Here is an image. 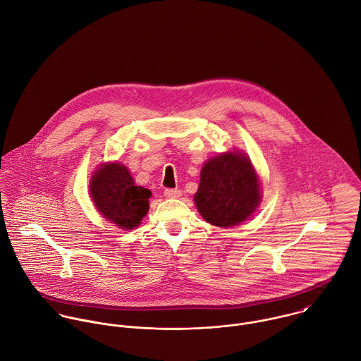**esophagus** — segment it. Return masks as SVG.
I'll return each mask as SVG.
<instances>
[{
	"label": "esophagus",
	"instance_id": "1",
	"mask_svg": "<svg viewBox=\"0 0 361 361\" xmlns=\"http://www.w3.org/2000/svg\"><path fill=\"white\" fill-rule=\"evenodd\" d=\"M181 195V191L177 188H167L164 190V197L167 198H178Z\"/></svg>",
	"mask_w": 361,
	"mask_h": 361
}]
</instances>
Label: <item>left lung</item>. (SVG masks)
Wrapping results in <instances>:
<instances>
[{
  "mask_svg": "<svg viewBox=\"0 0 361 361\" xmlns=\"http://www.w3.org/2000/svg\"><path fill=\"white\" fill-rule=\"evenodd\" d=\"M260 201V180L245 153L226 152L204 164L194 202L211 225H240L256 211Z\"/></svg>",
  "mask_w": 361,
  "mask_h": 361,
  "instance_id": "8db88e82",
  "label": "left lung"
}]
</instances>
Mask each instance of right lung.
<instances>
[{"label": "right lung", "mask_w": 361, "mask_h": 361, "mask_svg": "<svg viewBox=\"0 0 361 361\" xmlns=\"http://www.w3.org/2000/svg\"><path fill=\"white\" fill-rule=\"evenodd\" d=\"M90 195L104 218L121 229H133L149 211L152 191L136 185L129 170L115 161L104 163L95 170Z\"/></svg>", "instance_id": "obj_1"}]
</instances>
